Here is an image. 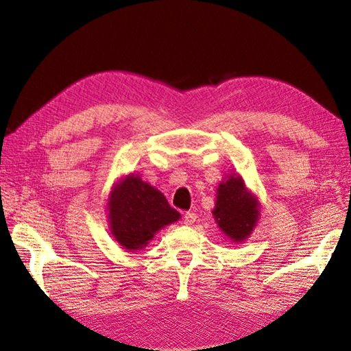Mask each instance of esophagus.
I'll return each instance as SVG.
<instances>
[{
    "instance_id": "obj_1",
    "label": "esophagus",
    "mask_w": 351,
    "mask_h": 351,
    "mask_svg": "<svg viewBox=\"0 0 351 351\" xmlns=\"http://www.w3.org/2000/svg\"><path fill=\"white\" fill-rule=\"evenodd\" d=\"M196 214L195 213H185V215H184V225H187V226H191L193 223L196 221Z\"/></svg>"
}]
</instances>
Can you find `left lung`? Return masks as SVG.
Here are the masks:
<instances>
[{"label":"left lung","instance_id":"obj_1","mask_svg":"<svg viewBox=\"0 0 351 351\" xmlns=\"http://www.w3.org/2000/svg\"><path fill=\"white\" fill-rule=\"evenodd\" d=\"M213 215L221 232L230 241L243 243L256 228L259 200L245 187L240 175L229 173L217 187Z\"/></svg>","mask_w":351,"mask_h":351}]
</instances>
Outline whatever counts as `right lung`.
<instances>
[{
    "mask_svg": "<svg viewBox=\"0 0 351 351\" xmlns=\"http://www.w3.org/2000/svg\"><path fill=\"white\" fill-rule=\"evenodd\" d=\"M107 210L110 232L130 252L146 247L158 230L181 219L162 193L136 173L119 178L113 184Z\"/></svg>",
    "mask_w": 351,
    "mask_h": 351,
    "instance_id": "1",
    "label": "right lung"
}]
</instances>
